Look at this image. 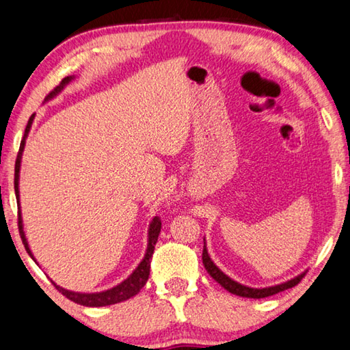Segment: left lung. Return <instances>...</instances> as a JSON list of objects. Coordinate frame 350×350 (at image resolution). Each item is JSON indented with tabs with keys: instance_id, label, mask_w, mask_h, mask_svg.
<instances>
[{
	"instance_id": "8db88e82",
	"label": "left lung",
	"mask_w": 350,
	"mask_h": 350,
	"mask_svg": "<svg viewBox=\"0 0 350 350\" xmlns=\"http://www.w3.org/2000/svg\"><path fill=\"white\" fill-rule=\"evenodd\" d=\"M202 262H204V265H205V270L208 271L213 280L221 284V286H222L225 290H228L230 293L242 296V298H254V299L267 298V296L276 295V293H280V292H284V290L295 287L296 284H298L301 280H303V276L306 275V271H307V270H306V271H303V273H299L298 276L292 278V280H288V281H286V282H281V284H276V286H271V287H264V288H253V287H248V286H244V284H239L238 281L232 280V278H230L228 275H225L224 271H222L221 269H219L215 262H213L211 258H210V254H208V250H206L205 241H204Z\"/></svg>"
}]
</instances>
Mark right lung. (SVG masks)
Wrapping results in <instances>:
<instances>
[{
  "mask_svg": "<svg viewBox=\"0 0 350 350\" xmlns=\"http://www.w3.org/2000/svg\"><path fill=\"white\" fill-rule=\"evenodd\" d=\"M74 79H75L74 75L64 77L60 85H58L55 90L52 91L49 96L44 98V102H49V100L57 97L58 94H60L64 90V86L69 85V83L72 81ZM33 118H35V114H32L31 118H29L27 126L25 129V135H23V140H21V145H20L18 156H16V162H15V194H16V202H18V205H20V188H18V185H20L21 157H23V151H25V145H26V139H27V135H29V131H31V128H32ZM18 228H20V236H21L23 244H25L26 252L29 253V256H31L35 260V262H37V259L33 258L31 248H29L26 234H25V230H23L21 211H18ZM161 228H162V222H161V219L156 216L150 222V228H148V245H146V253H145L144 259L140 260V264L137 265V267H135V270L133 271V273L129 275L125 281H122L120 284H117L116 287L108 288V290H103V292H96V293H80V292H72V290H68V288H63L60 286H57L54 281H52V284H54L58 292L66 296L68 299L74 301V303L80 304V306H86V307L111 306V304H117V303H122V301H126L129 298H133V296H135V295L140 292V288L145 286L146 281H148V278H150L151 258H152V253H154V245H156L157 238H159V233H161Z\"/></svg>",
  "mask_w": 350,
  "mask_h": 350,
  "instance_id": "right-lung-1",
  "label": "right lung"
}]
</instances>
